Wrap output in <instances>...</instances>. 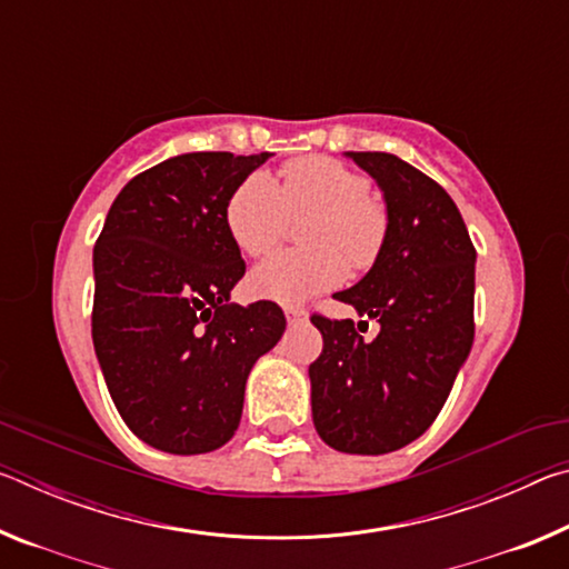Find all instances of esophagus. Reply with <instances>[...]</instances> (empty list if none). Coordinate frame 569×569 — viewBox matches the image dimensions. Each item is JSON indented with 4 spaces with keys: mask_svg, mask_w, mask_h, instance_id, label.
Listing matches in <instances>:
<instances>
[{
    "mask_svg": "<svg viewBox=\"0 0 569 569\" xmlns=\"http://www.w3.org/2000/svg\"><path fill=\"white\" fill-rule=\"evenodd\" d=\"M286 321L288 326H298L306 321V311H301V308H286Z\"/></svg>",
    "mask_w": 569,
    "mask_h": 569,
    "instance_id": "34e87169",
    "label": "esophagus"
}]
</instances>
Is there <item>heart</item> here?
I'll return each instance as SVG.
<instances>
[{"instance_id": "1", "label": "heart", "mask_w": 569, "mask_h": 569, "mask_svg": "<svg viewBox=\"0 0 569 569\" xmlns=\"http://www.w3.org/2000/svg\"><path fill=\"white\" fill-rule=\"evenodd\" d=\"M371 180L326 156L286 162L281 186L253 172L226 206V228L248 256H266L281 243L291 218H306L308 250H281L250 273L256 296L278 303H303L346 281L353 268L377 261L387 238V210L369 196Z\"/></svg>"}]
</instances>
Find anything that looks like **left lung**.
I'll return each instance as SVG.
<instances>
[{
    "instance_id": "obj_1",
    "label": "left lung",
    "mask_w": 569,
    "mask_h": 569,
    "mask_svg": "<svg viewBox=\"0 0 569 569\" xmlns=\"http://www.w3.org/2000/svg\"><path fill=\"white\" fill-rule=\"evenodd\" d=\"M346 158L381 188L387 238L371 271L333 298L381 329L363 341L351 319L313 316V427L346 455H389L431 427L471 351L477 250L439 182L391 152Z\"/></svg>"
}]
</instances>
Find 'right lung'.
Masks as SVG:
<instances>
[{"instance_id": "right-lung-1", "label": "right lung", "mask_w": 569, "mask_h": 569, "mask_svg": "<svg viewBox=\"0 0 569 569\" xmlns=\"http://www.w3.org/2000/svg\"><path fill=\"white\" fill-rule=\"evenodd\" d=\"M271 152H186L134 176L94 243L92 343L134 437L206 455L236 435L248 373L286 331L271 301L228 303L246 263L226 206Z\"/></svg>"}]
</instances>
